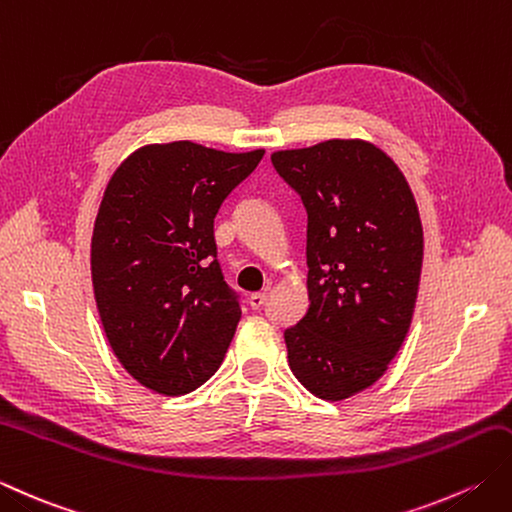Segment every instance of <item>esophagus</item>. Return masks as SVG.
<instances>
[{
  "instance_id": "34e87169",
  "label": "esophagus",
  "mask_w": 512,
  "mask_h": 512,
  "mask_svg": "<svg viewBox=\"0 0 512 512\" xmlns=\"http://www.w3.org/2000/svg\"><path fill=\"white\" fill-rule=\"evenodd\" d=\"M248 304L253 310H259L264 304H266V293H253L248 297Z\"/></svg>"
}]
</instances>
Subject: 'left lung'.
Segmentation results:
<instances>
[{
	"label": "left lung",
	"mask_w": 512,
	"mask_h": 512,
	"mask_svg": "<svg viewBox=\"0 0 512 512\" xmlns=\"http://www.w3.org/2000/svg\"><path fill=\"white\" fill-rule=\"evenodd\" d=\"M279 177L302 197L308 310L284 330L293 375L328 402L386 373L413 319L424 230L402 170L364 139L277 150Z\"/></svg>",
	"instance_id": "1"
}]
</instances>
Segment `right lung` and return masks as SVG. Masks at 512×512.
<instances>
[{"mask_svg":"<svg viewBox=\"0 0 512 512\" xmlns=\"http://www.w3.org/2000/svg\"><path fill=\"white\" fill-rule=\"evenodd\" d=\"M262 157L150 144L110 177L90 242L95 302L119 364L155 393L186 395L224 362L242 308L213 224Z\"/></svg>","mask_w":512,"mask_h":512,"instance_id":"add662e5","label":"right lung"}]
</instances>
